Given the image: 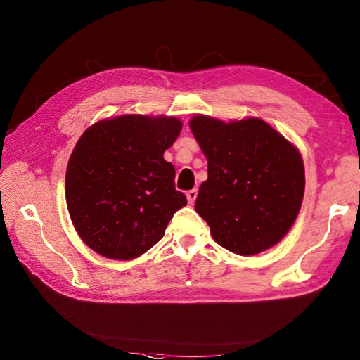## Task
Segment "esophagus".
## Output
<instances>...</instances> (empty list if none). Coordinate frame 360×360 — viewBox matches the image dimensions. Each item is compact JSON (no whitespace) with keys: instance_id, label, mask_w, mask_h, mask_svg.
<instances>
[{"instance_id":"1","label":"esophagus","mask_w":360,"mask_h":360,"mask_svg":"<svg viewBox=\"0 0 360 360\" xmlns=\"http://www.w3.org/2000/svg\"><path fill=\"white\" fill-rule=\"evenodd\" d=\"M197 195H198V191H197V189L188 191V192H186V198H188V202H189V204H193V202H195V200H197Z\"/></svg>"}]
</instances>
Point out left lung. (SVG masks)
<instances>
[{
  "label": "left lung",
  "mask_w": 360,
  "mask_h": 360,
  "mask_svg": "<svg viewBox=\"0 0 360 360\" xmlns=\"http://www.w3.org/2000/svg\"><path fill=\"white\" fill-rule=\"evenodd\" d=\"M189 126L209 174L195 210L209 224L214 242L238 255L279 243L303 201L299 150L257 117L225 123L198 114Z\"/></svg>",
  "instance_id": "8db88e82"
}]
</instances>
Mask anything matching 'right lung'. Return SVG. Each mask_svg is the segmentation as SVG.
Segmentation results:
<instances>
[{
    "instance_id": "1",
    "label": "right lung",
    "mask_w": 360,
    "mask_h": 360,
    "mask_svg": "<svg viewBox=\"0 0 360 360\" xmlns=\"http://www.w3.org/2000/svg\"><path fill=\"white\" fill-rule=\"evenodd\" d=\"M176 117L118 115L94 123L76 143L66 201L76 233L94 252L134 259L153 248L188 204L163 153L177 139Z\"/></svg>"
}]
</instances>
